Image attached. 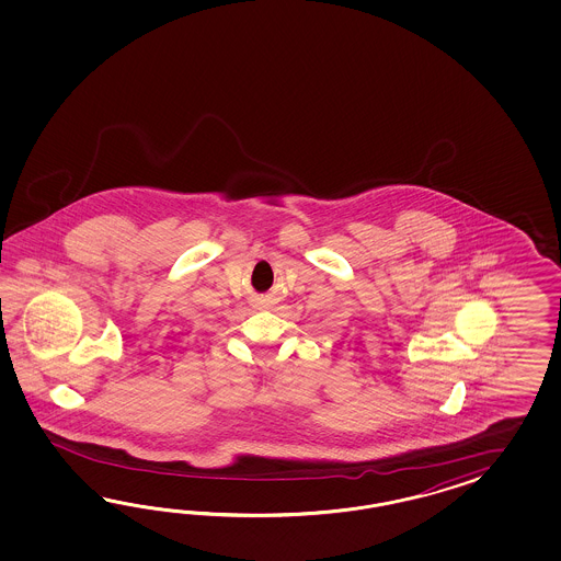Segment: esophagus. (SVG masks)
Returning <instances> with one entry per match:
<instances>
[{
  "mask_svg": "<svg viewBox=\"0 0 561 561\" xmlns=\"http://www.w3.org/2000/svg\"><path fill=\"white\" fill-rule=\"evenodd\" d=\"M267 305H270V300H267V298H261V300L256 302V306H261V308H265Z\"/></svg>",
  "mask_w": 561,
  "mask_h": 561,
  "instance_id": "1",
  "label": "esophagus"
}]
</instances>
